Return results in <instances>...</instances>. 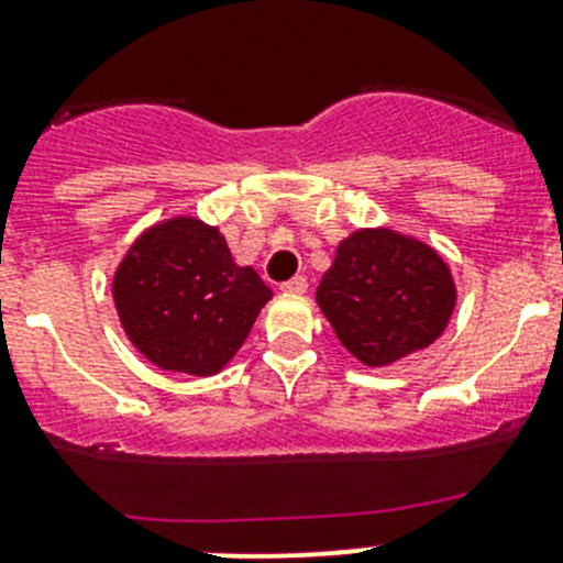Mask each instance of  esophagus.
I'll return each instance as SVG.
<instances>
[{"label":"esophagus","instance_id":"34e87169","mask_svg":"<svg viewBox=\"0 0 563 563\" xmlns=\"http://www.w3.org/2000/svg\"><path fill=\"white\" fill-rule=\"evenodd\" d=\"M307 276H292L287 278V282H282V290L285 292H292V296H301V292H307Z\"/></svg>","mask_w":563,"mask_h":563}]
</instances>
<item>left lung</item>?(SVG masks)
<instances>
[{
	"label": "left lung",
	"instance_id": "8db88e82",
	"mask_svg": "<svg viewBox=\"0 0 563 563\" xmlns=\"http://www.w3.org/2000/svg\"><path fill=\"white\" fill-rule=\"evenodd\" d=\"M318 303L342 345L371 367L428 347L445 331L456 287L442 256L389 229L342 240Z\"/></svg>",
	"mask_w": 563,
	"mask_h": 563
}]
</instances>
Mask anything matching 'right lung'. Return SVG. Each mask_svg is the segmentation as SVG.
<instances>
[{
    "label": "right lung",
    "mask_w": 563,
    "mask_h": 563,
    "mask_svg": "<svg viewBox=\"0 0 563 563\" xmlns=\"http://www.w3.org/2000/svg\"><path fill=\"white\" fill-rule=\"evenodd\" d=\"M271 287L238 267L227 240L196 218H174L135 240L112 278L118 318L163 371L212 376L238 353Z\"/></svg>",
    "instance_id": "add662e5"
}]
</instances>
